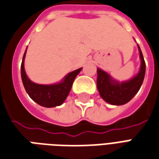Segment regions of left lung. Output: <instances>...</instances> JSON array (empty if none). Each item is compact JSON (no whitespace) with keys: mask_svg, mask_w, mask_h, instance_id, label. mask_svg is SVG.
<instances>
[{"mask_svg":"<svg viewBox=\"0 0 159 159\" xmlns=\"http://www.w3.org/2000/svg\"><path fill=\"white\" fill-rule=\"evenodd\" d=\"M138 48L141 60L140 68L138 74L128 81L119 83L114 80L106 72L98 68L97 87L101 98L107 103L113 105L125 104L135 96L141 87L146 74V63L139 46Z\"/></svg>","mask_w":159,"mask_h":159,"instance_id":"8db88e82","label":"left lung"}]
</instances>
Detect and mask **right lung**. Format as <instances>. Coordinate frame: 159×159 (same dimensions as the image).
Instances as JSON below:
<instances>
[{
    "label": "right lung",
    "mask_w": 159,
    "mask_h": 159,
    "mask_svg": "<svg viewBox=\"0 0 159 159\" xmlns=\"http://www.w3.org/2000/svg\"><path fill=\"white\" fill-rule=\"evenodd\" d=\"M25 53L26 50L24 54L21 63V79L29 97L39 105L46 108H52L62 104L70 92L74 79L81 71L82 67L67 74L63 80L60 83L54 85H39L31 81L25 74L24 67Z\"/></svg>",
    "instance_id": "obj_1"
}]
</instances>
